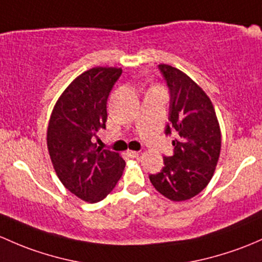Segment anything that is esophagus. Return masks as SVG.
Instances as JSON below:
<instances>
[{
  "instance_id": "1",
  "label": "esophagus",
  "mask_w": 262,
  "mask_h": 262,
  "mask_svg": "<svg viewBox=\"0 0 262 262\" xmlns=\"http://www.w3.org/2000/svg\"><path fill=\"white\" fill-rule=\"evenodd\" d=\"M126 154H128L129 157H138L139 156V152H137V150H126Z\"/></svg>"
}]
</instances>
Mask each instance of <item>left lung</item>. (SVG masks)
Masks as SVG:
<instances>
[{
    "mask_svg": "<svg viewBox=\"0 0 262 262\" xmlns=\"http://www.w3.org/2000/svg\"><path fill=\"white\" fill-rule=\"evenodd\" d=\"M158 69L169 89L164 133L174 134V149L173 156L163 157V168L149 180L159 193L180 202L196 196L211 181L221 150V130L210 98L196 82L173 66L161 64Z\"/></svg>",
    "mask_w": 262,
    "mask_h": 262,
    "instance_id": "8db88e82",
    "label": "left lung"
}]
</instances>
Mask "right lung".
Here are the masks:
<instances>
[{
	"label": "right lung",
	"instance_id": "obj_1",
	"mask_svg": "<svg viewBox=\"0 0 262 262\" xmlns=\"http://www.w3.org/2000/svg\"><path fill=\"white\" fill-rule=\"evenodd\" d=\"M122 69L93 68L79 75L55 104L48 128V149L57 177L75 196L104 200L123 174L118 153L99 149L93 138L105 129L106 103Z\"/></svg>",
	"mask_w": 262,
	"mask_h": 262
}]
</instances>
